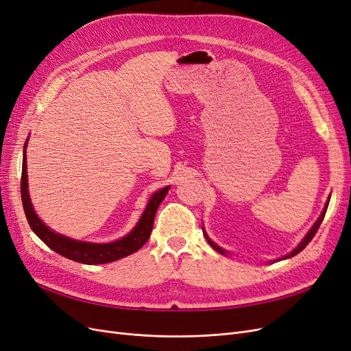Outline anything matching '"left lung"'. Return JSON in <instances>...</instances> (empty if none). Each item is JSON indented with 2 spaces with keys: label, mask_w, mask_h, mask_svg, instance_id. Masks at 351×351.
I'll return each instance as SVG.
<instances>
[{
  "label": "left lung",
  "mask_w": 351,
  "mask_h": 351,
  "mask_svg": "<svg viewBox=\"0 0 351 351\" xmlns=\"http://www.w3.org/2000/svg\"><path fill=\"white\" fill-rule=\"evenodd\" d=\"M329 199H331V197H328V200H326V204H325V208H324V210H322V214H321V217L319 218H317L316 219V222H315V224H313V227L309 230V232H307V234L304 236V239L300 241V244H299V246H297L293 252H290L289 254H285V256H282V259H289V258H293V256H295V254L297 253H300L306 246H307V244H309L311 243V240L315 237V234H316V231H317V228H319V226L322 224V221H324V217H325V214H326V209H328V205H329ZM204 234H205V239L208 240V243L210 244V246L212 247H214L217 252H219L221 254H226V250L224 249H221L219 246H217V244L214 243V241H212L208 236H206V232H205V230H204Z\"/></svg>",
  "instance_id": "obj_1"
}]
</instances>
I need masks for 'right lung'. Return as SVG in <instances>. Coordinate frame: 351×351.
<instances>
[{
  "label": "right lung",
  "instance_id": "add662e5",
  "mask_svg": "<svg viewBox=\"0 0 351 351\" xmlns=\"http://www.w3.org/2000/svg\"><path fill=\"white\" fill-rule=\"evenodd\" d=\"M26 145L23 149V165H22V180H20V192H22V202L25 215L27 218L29 226L32 231L44 241L49 249L57 252L61 256L67 259L76 261L84 265H98V263H108L119 261L121 258L129 256V254L139 250L143 244L147 241L151 236V231L154 227V218L156 214L158 206L161 205V202L167 196L169 186L158 190L154 193L147 202V205L143 210V214L137 222L136 227L124 236L120 240H115L111 243H89V241H79L70 237H66L58 232L52 231L49 227H47L44 222L39 219V217L35 214V209L32 206L29 190H27V164H26Z\"/></svg>",
  "mask_w": 351,
  "mask_h": 351
}]
</instances>
